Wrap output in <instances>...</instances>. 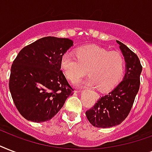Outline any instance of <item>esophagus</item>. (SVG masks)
<instances>
[{
  "instance_id": "1",
  "label": "esophagus",
  "mask_w": 152,
  "mask_h": 152,
  "mask_svg": "<svg viewBox=\"0 0 152 152\" xmlns=\"http://www.w3.org/2000/svg\"><path fill=\"white\" fill-rule=\"evenodd\" d=\"M93 95H94V97H95V99H98L99 98V94L96 92H93Z\"/></svg>"
}]
</instances>
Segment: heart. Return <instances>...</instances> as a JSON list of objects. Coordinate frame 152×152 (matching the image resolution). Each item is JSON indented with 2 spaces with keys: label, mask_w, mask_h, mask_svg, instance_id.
Instances as JSON below:
<instances>
[{
  "label": "heart",
  "mask_w": 152,
  "mask_h": 152,
  "mask_svg": "<svg viewBox=\"0 0 152 152\" xmlns=\"http://www.w3.org/2000/svg\"><path fill=\"white\" fill-rule=\"evenodd\" d=\"M76 54L66 52L61 58V69L69 80H78L88 72L90 76L79 85L98 87L102 91H110L121 80L125 62L119 52L92 45L81 46Z\"/></svg>",
  "instance_id": "1"
}]
</instances>
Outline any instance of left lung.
<instances>
[{
	"label": "left lung",
	"mask_w": 152,
	"mask_h": 152,
	"mask_svg": "<svg viewBox=\"0 0 152 152\" xmlns=\"http://www.w3.org/2000/svg\"><path fill=\"white\" fill-rule=\"evenodd\" d=\"M125 57V74L122 81L107 95L102 96L86 112L89 122L97 128L120 125L129 115L140 88L142 66L139 58L125 44L117 41Z\"/></svg>",
	"instance_id": "1"
}]
</instances>
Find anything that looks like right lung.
<instances>
[{"instance_id": "add662e5", "label": "right lung", "mask_w": 152, "mask_h": 152, "mask_svg": "<svg viewBox=\"0 0 152 152\" xmlns=\"http://www.w3.org/2000/svg\"><path fill=\"white\" fill-rule=\"evenodd\" d=\"M73 42L45 37L23 48L11 68L9 90L21 115L33 122L50 120L72 95L61 58Z\"/></svg>"}]
</instances>
